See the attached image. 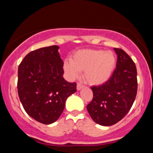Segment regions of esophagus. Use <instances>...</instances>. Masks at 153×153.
<instances>
[{
  "mask_svg": "<svg viewBox=\"0 0 153 153\" xmlns=\"http://www.w3.org/2000/svg\"><path fill=\"white\" fill-rule=\"evenodd\" d=\"M82 88H83V85H82L81 83H80V82H78V83L77 84V90L80 91Z\"/></svg>",
  "mask_w": 153,
  "mask_h": 153,
  "instance_id": "obj_1",
  "label": "esophagus"
}]
</instances>
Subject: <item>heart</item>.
Listing matches in <instances>:
<instances>
[{
    "label": "heart",
    "instance_id": "b5f03b06",
    "mask_svg": "<svg viewBox=\"0 0 153 153\" xmlns=\"http://www.w3.org/2000/svg\"><path fill=\"white\" fill-rule=\"evenodd\" d=\"M117 59L111 51L80 50L72 54L71 61H65L63 69L70 78L78 76L79 72L91 85H101L109 80L115 69Z\"/></svg>",
    "mask_w": 153,
    "mask_h": 153
}]
</instances>
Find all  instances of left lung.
Here are the masks:
<instances>
[{
  "instance_id": "left-lung-1",
  "label": "left lung",
  "mask_w": 153,
  "mask_h": 153,
  "mask_svg": "<svg viewBox=\"0 0 153 153\" xmlns=\"http://www.w3.org/2000/svg\"><path fill=\"white\" fill-rule=\"evenodd\" d=\"M117 54V68L103 85L92 86L94 97L87 110L93 120L101 126H111L122 119L130 110L137 91L134 62L122 49Z\"/></svg>"
}]
</instances>
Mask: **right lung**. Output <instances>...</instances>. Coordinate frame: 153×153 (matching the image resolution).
<instances>
[{
    "label": "right lung",
    "mask_w": 153,
    "mask_h": 153,
    "mask_svg": "<svg viewBox=\"0 0 153 153\" xmlns=\"http://www.w3.org/2000/svg\"><path fill=\"white\" fill-rule=\"evenodd\" d=\"M57 45L26 54L19 66L18 94L24 110L45 124L59 119L67 99L76 92V83L63 78V61Z\"/></svg>",
    "instance_id": "obj_1"
}]
</instances>
